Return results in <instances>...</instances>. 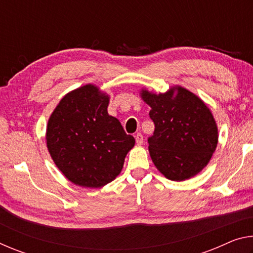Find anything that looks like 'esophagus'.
Returning a JSON list of instances; mask_svg holds the SVG:
<instances>
[{"label": "esophagus", "mask_w": 253, "mask_h": 253, "mask_svg": "<svg viewBox=\"0 0 253 253\" xmlns=\"http://www.w3.org/2000/svg\"><path fill=\"white\" fill-rule=\"evenodd\" d=\"M135 139H136L137 145H143V143H144V137H143L142 134H140V132H137L136 136H135Z\"/></svg>", "instance_id": "34e87169"}]
</instances>
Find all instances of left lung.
Masks as SVG:
<instances>
[{
    "label": "left lung",
    "mask_w": 253,
    "mask_h": 253,
    "mask_svg": "<svg viewBox=\"0 0 253 253\" xmlns=\"http://www.w3.org/2000/svg\"><path fill=\"white\" fill-rule=\"evenodd\" d=\"M178 93L173 96L174 90ZM155 125L148 149L156 168L172 181H184L208 165L217 144V128L204 102L182 87L166 93L142 92Z\"/></svg>",
    "instance_id": "1"
}]
</instances>
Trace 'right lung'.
I'll return each instance as SVG.
<instances>
[{"mask_svg":"<svg viewBox=\"0 0 253 253\" xmlns=\"http://www.w3.org/2000/svg\"><path fill=\"white\" fill-rule=\"evenodd\" d=\"M108 97L85 84L62 98L46 128V146L58 169L76 185L97 188L121 173L135 138L109 116Z\"/></svg>","mask_w":253,"mask_h":253,"instance_id":"add662e5","label":"right lung"}]
</instances>
